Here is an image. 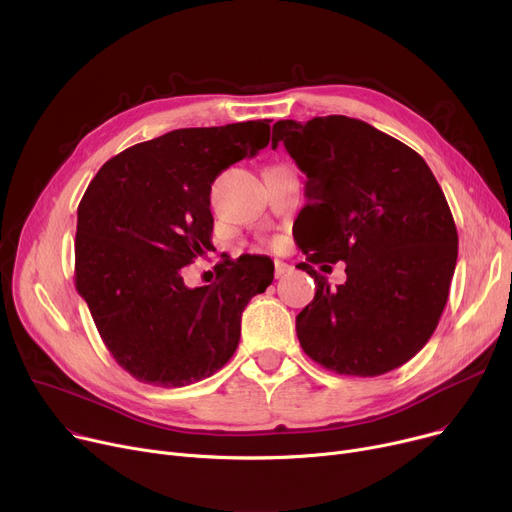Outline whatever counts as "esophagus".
Returning a JSON list of instances; mask_svg holds the SVG:
<instances>
[{
	"mask_svg": "<svg viewBox=\"0 0 512 512\" xmlns=\"http://www.w3.org/2000/svg\"><path fill=\"white\" fill-rule=\"evenodd\" d=\"M290 272V265L288 263H284V261H276L274 263V276L276 278H282V276H286Z\"/></svg>",
	"mask_w": 512,
	"mask_h": 512,
	"instance_id": "34e87169",
	"label": "esophagus"
}]
</instances>
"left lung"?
Returning a JSON list of instances; mask_svg holds the SVG:
<instances>
[{
  "mask_svg": "<svg viewBox=\"0 0 512 512\" xmlns=\"http://www.w3.org/2000/svg\"><path fill=\"white\" fill-rule=\"evenodd\" d=\"M280 143L307 174L299 247L317 292L297 315L303 351L359 378L405 365L438 326L459 255L436 176L417 151L357 118L280 120L272 147ZM338 260L347 282L330 289L310 263Z\"/></svg>",
  "mask_w": 512,
  "mask_h": 512,
  "instance_id": "8db88e82",
  "label": "left lung"
}]
</instances>
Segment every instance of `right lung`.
I'll return each mask as SVG.
<instances>
[{"label": "right lung", "mask_w": 512, "mask_h": 512, "mask_svg": "<svg viewBox=\"0 0 512 512\" xmlns=\"http://www.w3.org/2000/svg\"><path fill=\"white\" fill-rule=\"evenodd\" d=\"M272 120L180 128L105 161L78 205L74 284L107 351L134 380L180 388L234 355L240 315L274 265L236 259L209 286L180 270L211 245V184L270 143Z\"/></svg>", "instance_id": "1"}]
</instances>
